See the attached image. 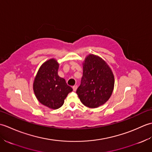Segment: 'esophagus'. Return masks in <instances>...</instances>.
<instances>
[{
  "mask_svg": "<svg viewBox=\"0 0 152 152\" xmlns=\"http://www.w3.org/2000/svg\"><path fill=\"white\" fill-rule=\"evenodd\" d=\"M77 88H78V86H74L72 87V89H73V91H76Z\"/></svg>",
  "mask_w": 152,
  "mask_h": 152,
  "instance_id": "34e87169",
  "label": "esophagus"
}]
</instances>
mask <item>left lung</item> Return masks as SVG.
Masks as SVG:
<instances>
[{
	"label": "left lung",
	"instance_id": "left-lung-1",
	"mask_svg": "<svg viewBox=\"0 0 152 152\" xmlns=\"http://www.w3.org/2000/svg\"><path fill=\"white\" fill-rule=\"evenodd\" d=\"M114 76L102 58L89 54L83 63L81 84L76 93L83 105L95 108L104 104L112 95Z\"/></svg>",
	"mask_w": 152,
	"mask_h": 152
}]
</instances>
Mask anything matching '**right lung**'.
I'll return each instance as SVG.
<instances>
[{"label":"right lung","mask_w":152,"mask_h":152,"mask_svg":"<svg viewBox=\"0 0 152 152\" xmlns=\"http://www.w3.org/2000/svg\"><path fill=\"white\" fill-rule=\"evenodd\" d=\"M59 63L50 59L40 67L33 82V90L38 101L51 109H58L64 104L68 94L72 91L65 80L58 75Z\"/></svg>","instance_id":"add662e5"}]
</instances>
